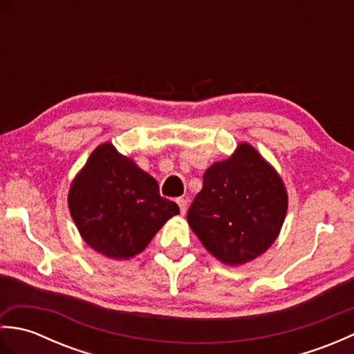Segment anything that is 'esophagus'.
I'll return each mask as SVG.
<instances>
[{"instance_id": "34e87169", "label": "esophagus", "mask_w": 354, "mask_h": 354, "mask_svg": "<svg viewBox=\"0 0 354 354\" xmlns=\"http://www.w3.org/2000/svg\"><path fill=\"white\" fill-rule=\"evenodd\" d=\"M176 202L179 205V209H181V214H185L187 213V201L184 198H178Z\"/></svg>"}]
</instances>
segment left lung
I'll list each match as a JSON object with an SVG mask.
<instances>
[{
	"label": "left lung",
	"instance_id": "obj_1",
	"mask_svg": "<svg viewBox=\"0 0 354 354\" xmlns=\"http://www.w3.org/2000/svg\"><path fill=\"white\" fill-rule=\"evenodd\" d=\"M288 192L275 169L248 142L204 173V185L187 213L205 250L239 266L266 252L280 234Z\"/></svg>",
	"mask_w": 354,
	"mask_h": 354
}]
</instances>
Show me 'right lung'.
Listing matches in <instances>:
<instances>
[{
  "label": "right lung",
  "mask_w": 354,
  "mask_h": 354,
  "mask_svg": "<svg viewBox=\"0 0 354 354\" xmlns=\"http://www.w3.org/2000/svg\"><path fill=\"white\" fill-rule=\"evenodd\" d=\"M68 207L82 239L114 260L145 251L162 225L179 214L175 202L160 194L155 178L111 142L97 147L73 179Z\"/></svg>",
  "instance_id": "add662e5"
}]
</instances>
